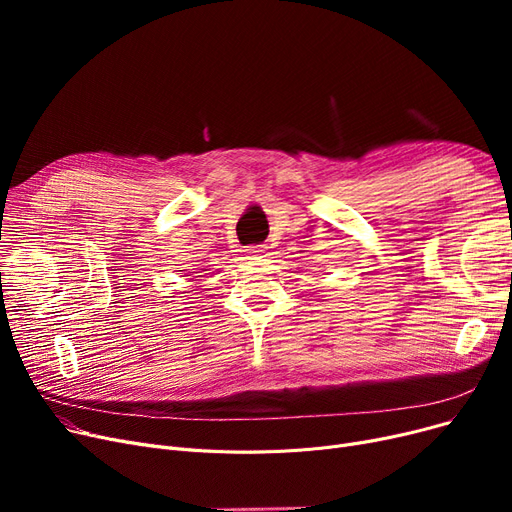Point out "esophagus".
Instances as JSON below:
<instances>
[{
    "instance_id": "34e87169",
    "label": "esophagus",
    "mask_w": 512,
    "mask_h": 512,
    "mask_svg": "<svg viewBox=\"0 0 512 512\" xmlns=\"http://www.w3.org/2000/svg\"><path fill=\"white\" fill-rule=\"evenodd\" d=\"M247 251H249L251 255H261V253H263V247H261V245H253V247H249Z\"/></svg>"
}]
</instances>
